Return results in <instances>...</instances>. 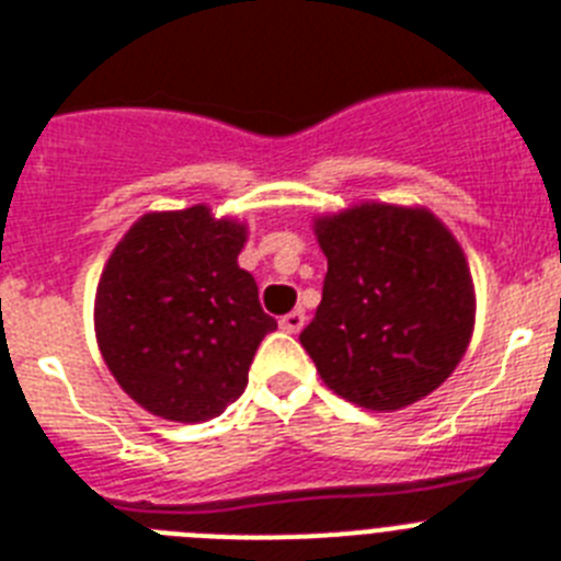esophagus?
Returning <instances> with one entry per match:
<instances>
[{
	"label": "esophagus",
	"instance_id": "esophagus-1",
	"mask_svg": "<svg viewBox=\"0 0 561 561\" xmlns=\"http://www.w3.org/2000/svg\"><path fill=\"white\" fill-rule=\"evenodd\" d=\"M279 328L282 331H288V334H299V331L305 328V313L302 311L285 313V317L279 320Z\"/></svg>",
	"mask_w": 561,
	"mask_h": 561
}]
</instances>
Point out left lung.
I'll return each instance as SVG.
<instances>
[{
    "label": "left lung",
    "mask_w": 561,
    "mask_h": 561,
    "mask_svg": "<svg viewBox=\"0 0 561 561\" xmlns=\"http://www.w3.org/2000/svg\"><path fill=\"white\" fill-rule=\"evenodd\" d=\"M328 259L299 343L322 383L371 412L438 389L467 354L476 285L461 244L426 207L363 202L313 218Z\"/></svg>",
    "instance_id": "1"
}]
</instances>
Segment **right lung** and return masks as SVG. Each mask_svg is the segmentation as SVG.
Masks as SVG:
<instances>
[{"label":"right lung","instance_id":"right-lung-1","mask_svg":"<svg viewBox=\"0 0 561 561\" xmlns=\"http://www.w3.org/2000/svg\"><path fill=\"white\" fill-rule=\"evenodd\" d=\"M248 225L207 204L144 213L100 273L94 336L117 386L163 421L218 417L276 320L239 267Z\"/></svg>","mask_w":561,"mask_h":561}]
</instances>
